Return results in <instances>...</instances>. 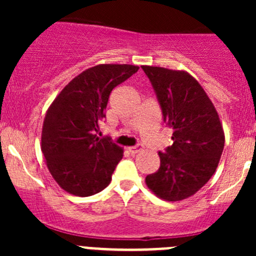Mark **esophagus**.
<instances>
[{"label":"esophagus","instance_id":"1","mask_svg":"<svg viewBox=\"0 0 256 256\" xmlns=\"http://www.w3.org/2000/svg\"><path fill=\"white\" fill-rule=\"evenodd\" d=\"M128 152H130V154H138V152L142 151L144 147L141 146V144H138V146H131V147H128Z\"/></svg>","mask_w":256,"mask_h":256}]
</instances>
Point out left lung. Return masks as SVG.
<instances>
[{
	"mask_svg": "<svg viewBox=\"0 0 256 256\" xmlns=\"http://www.w3.org/2000/svg\"><path fill=\"white\" fill-rule=\"evenodd\" d=\"M174 130L172 146L158 152L160 168L144 180L154 196L168 202L196 194L210 180L224 148L218 112L202 85L184 70L142 66Z\"/></svg>",
	"mask_w": 256,
	"mask_h": 256,
	"instance_id": "8db88e82",
	"label": "left lung"
}]
</instances>
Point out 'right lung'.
Returning <instances> with one entry per match:
<instances>
[{"label":"right lung","mask_w":256,"mask_h":256,"mask_svg":"<svg viewBox=\"0 0 256 256\" xmlns=\"http://www.w3.org/2000/svg\"><path fill=\"white\" fill-rule=\"evenodd\" d=\"M138 70L131 64H99L68 82L48 108L42 148L52 177L66 192L79 197L109 186L124 148L98 138L110 92Z\"/></svg>","instance_id":"1"}]
</instances>
